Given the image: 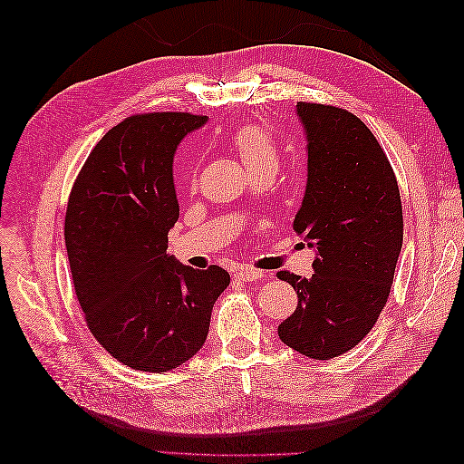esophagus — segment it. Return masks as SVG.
<instances>
[{"mask_svg": "<svg viewBox=\"0 0 464 464\" xmlns=\"http://www.w3.org/2000/svg\"><path fill=\"white\" fill-rule=\"evenodd\" d=\"M234 276L244 280V283H257V280L265 278V275L261 271L249 269V266H237V269L234 271Z\"/></svg>", "mask_w": 464, "mask_h": 464, "instance_id": "34e87169", "label": "esophagus"}]
</instances>
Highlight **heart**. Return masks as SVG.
<instances>
[{
  "mask_svg": "<svg viewBox=\"0 0 464 464\" xmlns=\"http://www.w3.org/2000/svg\"><path fill=\"white\" fill-rule=\"evenodd\" d=\"M230 143L240 154V159L247 170H257V168H275L278 166V149L275 143L273 133L265 125L247 123L237 128Z\"/></svg>",
  "mask_w": 464,
  "mask_h": 464,
  "instance_id": "heart-1",
  "label": "heart"
}]
</instances>
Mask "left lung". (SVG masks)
Listing matches in <instances>:
<instances>
[{
    "label": "left lung",
    "mask_w": 464,
    "mask_h": 464,
    "mask_svg": "<svg viewBox=\"0 0 464 464\" xmlns=\"http://www.w3.org/2000/svg\"><path fill=\"white\" fill-rule=\"evenodd\" d=\"M307 181L294 232L315 249L314 275L280 271L298 305L278 325L296 353L329 360L366 336L385 307L402 247V207L383 149L360 118L298 102Z\"/></svg>",
    "instance_id": "left-lung-1"
}]
</instances>
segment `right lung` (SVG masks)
Segmentation results:
<instances>
[{"label":"right lung","mask_w":464,"mask_h":464,"mask_svg":"<svg viewBox=\"0 0 464 464\" xmlns=\"http://www.w3.org/2000/svg\"><path fill=\"white\" fill-rule=\"evenodd\" d=\"M207 116H131L96 143L69 195L65 247L94 339L123 366L162 373L203 348L213 305L230 285L168 254L179 217L174 154Z\"/></svg>","instance_id":"1"}]
</instances>
